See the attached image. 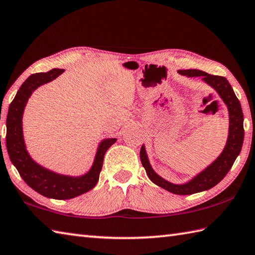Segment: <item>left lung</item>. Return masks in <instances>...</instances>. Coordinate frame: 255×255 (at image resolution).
Instances as JSON below:
<instances>
[{
  "instance_id": "1",
  "label": "left lung",
  "mask_w": 255,
  "mask_h": 255,
  "mask_svg": "<svg viewBox=\"0 0 255 255\" xmlns=\"http://www.w3.org/2000/svg\"><path fill=\"white\" fill-rule=\"evenodd\" d=\"M181 74L187 75V77H202L206 83L217 91L219 96L223 99L225 104L228 107L229 111V137L227 141L226 147L217 160L214 161L207 169L200 172L197 176H195L192 181H189L183 185H176L167 182L160 177L151 167L147 153H145L144 147L142 145L140 150V160L144 167L145 172L149 178L155 185L166 189L173 194L177 195H191L195 193H199L203 191L214 187L215 185L223 180L229 172L231 166L234 165L237 156L239 155L242 144L243 138H245V129H243V113L240 101L238 100L234 90H232L230 83L225 77L220 75H213L206 73L204 71L196 69L191 70H180Z\"/></svg>"
}]
</instances>
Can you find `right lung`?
Returning a JSON list of instances; mask_svg holds the SVG:
<instances>
[{
  "label": "right lung",
  "instance_id": "add662e5",
  "mask_svg": "<svg viewBox=\"0 0 255 255\" xmlns=\"http://www.w3.org/2000/svg\"><path fill=\"white\" fill-rule=\"evenodd\" d=\"M63 71V69H52L46 73L31 74L21 84L17 94L10 103L6 119V148L10 161L27 185L42 196L53 199L73 198L93 188L99 182L105 152L112 144L116 142L115 138L102 141L92 169L85 175L80 177L59 175L38 165L31 160L25 148L21 129V117L25 105L32 91H35L38 86L55 80Z\"/></svg>",
  "mask_w": 255,
  "mask_h": 255
}]
</instances>
